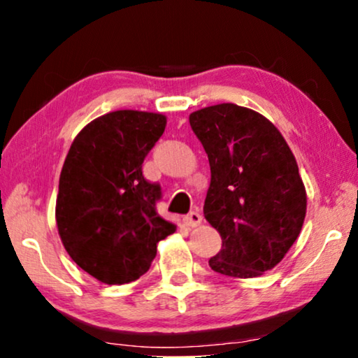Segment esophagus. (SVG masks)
I'll list each match as a JSON object with an SVG mask.
<instances>
[{"label":"esophagus","mask_w":358,"mask_h":358,"mask_svg":"<svg viewBox=\"0 0 358 358\" xmlns=\"http://www.w3.org/2000/svg\"><path fill=\"white\" fill-rule=\"evenodd\" d=\"M202 223V215L199 212H190L187 217H184V224L189 228H195Z\"/></svg>","instance_id":"obj_1"}]
</instances>
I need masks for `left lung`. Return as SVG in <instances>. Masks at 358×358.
I'll use <instances>...</instances> for the list:
<instances>
[{
	"label": "left lung",
	"mask_w": 358,
	"mask_h": 358,
	"mask_svg": "<svg viewBox=\"0 0 358 358\" xmlns=\"http://www.w3.org/2000/svg\"><path fill=\"white\" fill-rule=\"evenodd\" d=\"M210 163L203 217L222 236L212 271L252 278L271 271L300 236L306 189L290 146L267 117L231 102L189 115Z\"/></svg>",
	"instance_id": "1"
}]
</instances>
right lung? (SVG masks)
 Instances as JSON below:
<instances>
[{
	"instance_id": "obj_1",
	"label": "right lung",
	"mask_w": 358,
	"mask_h": 358,
	"mask_svg": "<svg viewBox=\"0 0 358 358\" xmlns=\"http://www.w3.org/2000/svg\"><path fill=\"white\" fill-rule=\"evenodd\" d=\"M166 122L159 112H109L83 127L63 163L58 234L73 261L107 285L143 275L156 244L178 228L156 212L161 189L141 171Z\"/></svg>"
}]
</instances>
